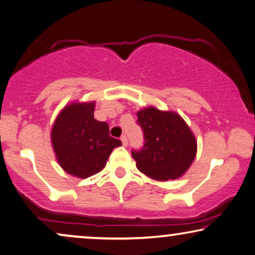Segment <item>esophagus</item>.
I'll return each instance as SVG.
<instances>
[{
	"label": "esophagus",
	"mask_w": 255,
	"mask_h": 255,
	"mask_svg": "<svg viewBox=\"0 0 255 255\" xmlns=\"http://www.w3.org/2000/svg\"><path fill=\"white\" fill-rule=\"evenodd\" d=\"M121 140H122V143H123L124 146H127V145H128V137H127V135H125V134L122 135Z\"/></svg>",
	"instance_id": "1"
}]
</instances>
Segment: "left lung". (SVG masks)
I'll return each mask as SVG.
<instances>
[{
  "label": "left lung",
  "instance_id": "left-lung-1",
  "mask_svg": "<svg viewBox=\"0 0 255 255\" xmlns=\"http://www.w3.org/2000/svg\"><path fill=\"white\" fill-rule=\"evenodd\" d=\"M144 132V146L132 151L135 166L141 173L158 181L184 176L197 154V140L183 118L173 111L147 107L137 112Z\"/></svg>",
  "mask_w": 255,
  "mask_h": 255
}]
</instances>
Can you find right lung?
Wrapping results in <instances>:
<instances>
[{"label": "right lung", "instance_id": "right-lung-1", "mask_svg": "<svg viewBox=\"0 0 255 255\" xmlns=\"http://www.w3.org/2000/svg\"><path fill=\"white\" fill-rule=\"evenodd\" d=\"M95 102H72L59 112L51 128V144L59 166L85 179L101 172L120 139L109 134V125L95 120Z\"/></svg>", "mask_w": 255, "mask_h": 255}]
</instances>
